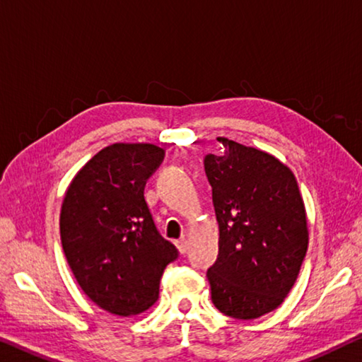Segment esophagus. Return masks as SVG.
<instances>
[{
    "instance_id": "1",
    "label": "esophagus",
    "mask_w": 362,
    "mask_h": 362,
    "mask_svg": "<svg viewBox=\"0 0 362 362\" xmlns=\"http://www.w3.org/2000/svg\"><path fill=\"white\" fill-rule=\"evenodd\" d=\"M175 246H177V250H179V253H180V255H185L187 251H188V242H187L185 238L177 240V242H175Z\"/></svg>"
}]
</instances>
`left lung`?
Instances as JSON below:
<instances>
[{"label": "left lung", "instance_id": "left-lung-1", "mask_svg": "<svg viewBox=\"0 0 362 362\" xmlns=\"http://www.w3.org/2000/svg\"><path fill=\"white\" fill-rule=\"evenodd\" d=\"M204 170L219 223V256L208 271L222 314L251 320L277 309L293 288L309 230L293 172L272 154L222 139Z\"/></svg>", "mask_w": 362, "mask_h": 362}]
</instances>
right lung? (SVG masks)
I'll return each mask as SVG.
<instances>
[{
	"mask_svg": "<svg viewBox=\"0 0 362 362\" xmlns=\"http://www.w3.org/2000/svg\"><path fill=\"white\" fill-rule=\"evenodd\" d=\"M164 154L151 143L109 145L77 172L62 199L59 230L69 266L83 293L111 314L150 309L160 275L177 257L143 194Z\"/></svg>",
	"mask_w": 362,
	"mask_h": 362,
	"instance_id": "obj_1",
	"label": "right lung"
}]
</instances>
